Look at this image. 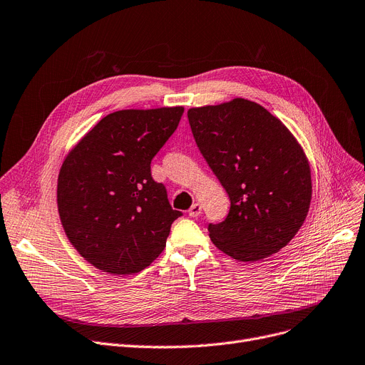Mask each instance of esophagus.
I'll return each instance as SVG.
<instances>
[{"label": "esophagus", "mask_w": 365, "mask_h": 365, "mask_svg": "<svg viewBox=\"0 0 365 365\" xmlns=\"http://www.w3.org/2000/svg\"><path fill=\"white\" fill-rule=\"evenodd\" d=\"M200 213H201V204H198V202L192 204V207L189 208V216L190 217H197Z\"/></svg>", "instance_id": "esophagus-1"}]
</instances>
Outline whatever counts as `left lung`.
I'll use <instances>...</instances> for the list:
<instances>
[{
	"instance_id": "1",
	"label": "left lung",
	"mask_w": 365,
	"mask_h": 365,
	"mask_svg": "<svg viewBox=\"0 0 365 365\" xmlns=\"http://www.w3.org/2000/svg\"><path fill=\"white\" fill-rule=\"evenodd\" d=\"M187 118L231 200L226 220L208 225L210 240L240 262L278 253L299 232L312 198L309 161L293 133L242 98L190 108Z\"/></svg>"
}]
</instances>
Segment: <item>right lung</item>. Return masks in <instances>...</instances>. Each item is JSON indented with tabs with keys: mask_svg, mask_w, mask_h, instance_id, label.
Instances as JSON below:
<instances>
[{
	"mask_svg": "<svg viewBox=\"0 0 365 365\" xmlns=\"http://www.w3.org/2000/svg\"><path fill=\"white\" fill-rule=\"evenodd\" d=\"M185 108L121 109L76 142L57 176L63 231L90 264L113 275L143 271L165 247L173 210L150 161L179 125Z\"/></svg>",
	"mask_w": 365,
	"mask_h": 365,
	"instance_id": "right-lung-1",
	"label": "right lung"
}]
</instances>
